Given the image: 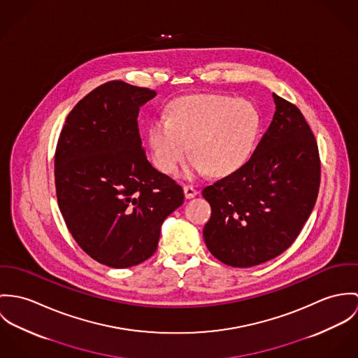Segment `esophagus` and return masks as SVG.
I'll list each match as a JSON object with an SVG mask.
<instances>
[{
	"label": "esophagus",
	"mask_w": 358,
	"mask_h": 358,
	"mask_svg": "<svg viewBox=\"0 0 358 358\" xmlns=\"http://www.w3.org/2000/svg\"><path fill=\"white\" fill-rule=\"evenodd\" d=\"M184 195L187 199L195 198L198 195V191L192 185H185L184 187Z\"/></svg>",
	"instance_id": "1"
}]
</instances>
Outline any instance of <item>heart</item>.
Wrapping results in <instances>:
<instances>
[{
    "label": "heart",
    "instance_id": "heart-1",
    "mask_svg": "<svg viewBox=\"0 0 358 358\" xmlns=\"http://www.w3.org/2000/svg\"><path fill=\"white\" fill-rule=\"evenodd\" d=\"M259 123L258 111L245 100L222 94L180 97L171 101L169 120L150 123L151 158L159 171L171 174L188 151L195 171L225 177L250 158Z\"/></svg>",
    "mask_w": 358,
    "mask_h": 358
}]
</instances>
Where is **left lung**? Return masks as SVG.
<instances>
[{
    "label": "left lung",
    "mask_w": 358,
    "mask_h": 358,
    "mask_svg": "<svg viewBox=\"0 0 358 358\" xmlns=\"http://www.w3.org/2000/svg\"><path fill=\"white\" fill-rule=\"evenodd\" d=\"M276 111L250 160L203 189L208 251L234 268L276 258L298 238L318 195L320 157L296 106L273 93Z\"/></svg>",
    "instance_id": "1"
}]
</instances>
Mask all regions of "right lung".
Wrapping results in <instances>:
<instances>
[{"mask_svg": "<svg viewBox=\"0 0 358 358\" xmlns=\"http://www.w3.org/2000/svg\"><path fill=\"white\" fill-rule=\"evenodd\" d=\"M155 90L110 80L69 114L55 154L59 208L80 248L110 268L154 255L160 227L184 201L182 188L145 157L140 107Z\"/></svg>", "mask_w": 358, "mask_h": 358, "instance_id": "right-lung-1", "label": "right lung"}]
</instances>
